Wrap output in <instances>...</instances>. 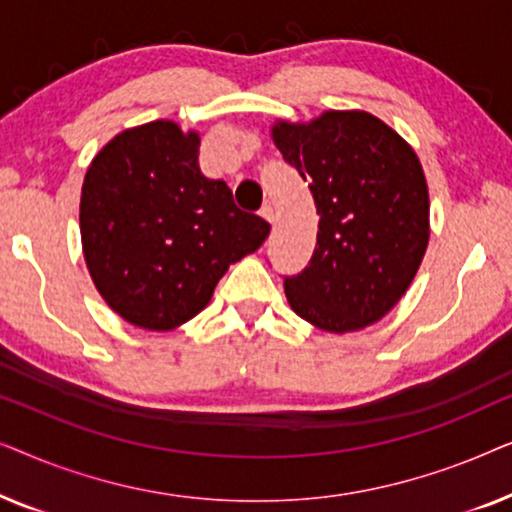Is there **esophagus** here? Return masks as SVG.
I'll list each match as a JSON object with an SVG mask.
<instances>
[{"instance_id": "esophagus-1", "label": "esophagus", "mask_w": 512, "mask_h": 512, "mask_svg": "<svg viewBox=\"0 0 512 512\" xmlns=\"http://www.w3.org/2000/svg\"><path fill=\"white\" fill-rule=\"evenodd\" d=\"M258 214H261V216H263V219H265V221H268V223H272V221H275V209H272V205H270V202H265V205L261 207V212H258Z\"/></svg>"}]
</instances>
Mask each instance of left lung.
<instances>
[{"label":"left lung","instance_id":"1","mask_svg":"<svg viewBox=\"0 0 512 512\" xmlns=\"http://www.w3.org/2000/svg\"><path fill=\"white\" fill-rule=\"evenodd\" d=\"M272 142L319 214L310 265L284 279L291 310L328 333L375 324L408 291L429 244V186L415 149L359 109L277 121Z\"/></svg>","mask_w":512,"mask_h":512}]
</instances>
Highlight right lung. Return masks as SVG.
I'll list each match as a JSON object with an SVG mask.
<instances>
[{"label":"right lung","instance_id":"right-lung-1","mask_svg":"<svg viewBox=\"0 0 512 512\" xmlns=\"http://www.w3.org/2000/svg\"><path fill=\"white\" fill-rule=\"evenodd\" d=\"M200 135L174 121L123 130L88 165L81 244L111 310L144 331H172L212 300L230 263L254 251L268 221L242 212L198 167Z\"/></svg>","mask_w":512,"mask_h":512}]
</instances>
